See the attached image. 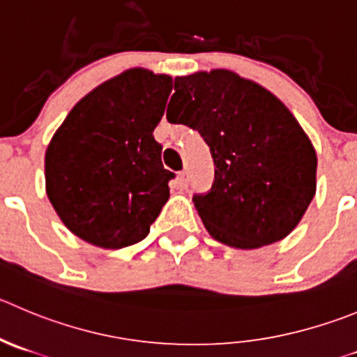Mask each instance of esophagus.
Here are the masks:
<instances>
[{
	"label": "esophagus",
	"mask_w": 357,
	"mask_h": 357,
	"mask_svg": "<svg viewBox=\"0 0 357 357\" xmlns=\"http://www.w3.org/2000/svg\"><path fill=\"white\" fill-rule=\"evenodd\" d=\"M189 181H191V175H189V172L188 169H182V172L178 173V185H181V188H188Z\"/></svg>",
	"instance_id": "obj_1"
}]
</instances>
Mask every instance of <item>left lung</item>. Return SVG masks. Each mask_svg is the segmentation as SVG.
Returning a JSON list of instances; mask_svg holds the SVG:
<instances>
[{"mask_svg":"<svg viewBox=\"0 0 357 357\" xmlns=\"http://www.w3.org/2000/svg\"><path fill=\"white\" fill-rule=\"evenodd\" d=\"M166 110L173 124L198 131L215 178L192 196L210 235L235 249L286 238L315 195L317 155L282 101L233 71L176 77Z\"/></svg>","mask_w":357,"mask_h":357,"instance_id":"left-lung-1","label":"left lung"}]
</instances>
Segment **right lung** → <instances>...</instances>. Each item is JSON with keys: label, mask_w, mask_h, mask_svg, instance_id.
<instances>
[{"label": "right lung", "mask_w": 357, "mask_h": 357, "mask_svg": "<svg viewBox=\"0 0 357 357\" xmlns=\"http://www.w3.org/2000/svg\"><path fill=\"white\" fill-rule=\"evenodd\" d=\"M173 80L135 68L71 108L45 152L47 196L73 235L103 249L144 240L175 173L161 161L155 126Z\"/></svg>", "instance_id": "1"}]
</instances>
